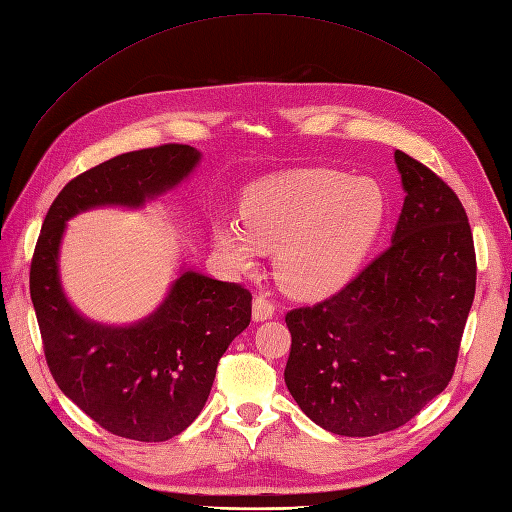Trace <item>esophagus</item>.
Here are the masks:
<instances>
[{"mask_svg":"<svg viewBox=\"0 0 512 512\" xmlns=\"http://www.w3.org/2000/svg\"><path fill=\"white\" fill-rule=\"evenodd\" d=\"M275 314V307L265 297H256L252 303V318L254 322H265Z\"/></svg>","mask_w":512,"mask_h":512,"instance_id":"esophagus-1","label":"esophagus"}]
</instances>
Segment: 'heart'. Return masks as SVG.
Segmentation results:
<instances>
[{
	"label": "heart",
	"instance_id": "obj_1",
	"mask_svg": "<svg viewBox=\"0 0 512 512\" xmlns=\"http://www.w3.org/2000/svg\"><path fill=\"white\" fill-rule=\"evenodd\" d=\"M382 185L342 170L305 168L254 183L241 220L218 215L211 235L235 271H250L271 250L282 286L299 299H322L359 273L386 222Z\"/></svg>",
	"mask_w": 512,
	"mask_h": 512
}]
</instances>
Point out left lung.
Returning <instances> with one entry per match:
<instances>
[{
    "label": "left lung",
    "instance_id": "obj_1",
    "mask_svg": "<svg viewBox=\"0 0 512 512\" xmlns=\"http://www.w3.org/2000/svg\"><path fill=\"white\" fill-rule=\"evenodd\" d=\"M406 192L389 250L314 307L286 314L284 380L337 436L406 425L451 382L476 288L468 215L427 166L395 151Z\"/></svg>",
    "mask_w": 512,
    "mask_h": 512
}]
</instances>
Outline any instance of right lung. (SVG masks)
<instances>
[{
  "label": "right lung",
  "instance_id": "add662e5",
  "mask_svg": "<svg viewBox=\"0 0 512 512\" xmlns=\"http://www.w3.org/2000/svg\"><path fill=\"white\" fill-rule=\"evenodd\" d=\"M200 160L190 145H162L102 162L59 192L36 243L29 292L46 363L61 393L121 438L164 442L194 423L218 361L250 324L252 294L181 265L149 316L98 322L74 307L61 284V241L79 213L145 209L188 181Z\"/></svg>",
  "mask_w": 512,
  "mask_h": 512
}]
</instances>
